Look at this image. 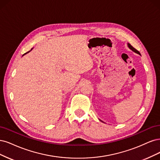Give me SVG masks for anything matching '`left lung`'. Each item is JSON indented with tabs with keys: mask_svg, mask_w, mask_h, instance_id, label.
<instances>
[{
	"mask_svg": "<svg viewBox=\"0 0 160 160\" xmlns=\"http://www.w3.org/2000/svg\"><path fill=\"white\" fill-rule=\"evenodd\" d=\"M128 47L129 48H130L131 50H132L133 51V52H136V53H138V54H140V52H139V51L138 50H137L136 48H133V46L130 44H128Z\"/></svg>",
	"mask_w": 160,
	"mask_h": 160,
	"instance_id": "left-lung-1",
	"label": "left lung"
}]
</instances>
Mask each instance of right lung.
Here are the masks:
<instances>
[{
  "label": "right lung",
  "mask_w": 160,
  "mask_h": 160,
  "mask_svg": "<svg viewBox=\"0 0 160 160\" xmlns=\"http://www.w3.org/2000/svg\"><path fill=\"white\" fill-rule=\"evenodd\" d=\"M25 54H26V53H25Z\"/></svg>",
  "instance_id": "obj_1"
}]
</instances>
